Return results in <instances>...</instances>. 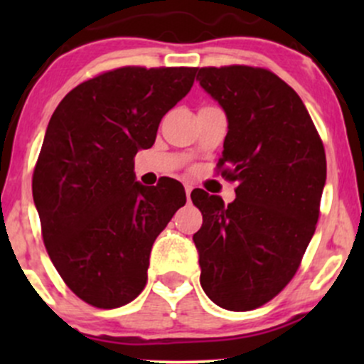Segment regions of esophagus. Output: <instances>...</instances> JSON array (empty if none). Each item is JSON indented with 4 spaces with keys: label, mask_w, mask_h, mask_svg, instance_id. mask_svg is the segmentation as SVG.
<instances>
[{
    "label": "esophagus",
    "mask_w": 364,
    "mask_h": 364,
    "mask_svg": "<svg viewBox=\"0 0 364 364\" xmlns=\"http://www.w3.org/2000/svg\"><path fill=\"white\" fill-rule=\"evenodd\" d=\"M191 190H193V186H191L190 183H185V191H186V196H188V198H190V193H191Z\"/></svg>",
    "instance_id": "esophagus-1"
}]
</instances>
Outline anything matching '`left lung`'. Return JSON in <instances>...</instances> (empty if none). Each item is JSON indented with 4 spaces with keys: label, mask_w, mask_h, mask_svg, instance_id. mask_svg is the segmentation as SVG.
<instances>
[{
    "label": "left lung",
    "mask_w": 364,
    "mask_h": 364,
    "mask_svg": "<svg viewBox=\"0 0 364 364\" xmlns=\"http://www.w3.org/2000/svg\"><path fill=\"white\" fill-rule=\"evenodd\" d=\"M196 80L228 116L219 169L237 181L235 202L203 190L193 235L200 284L217 306L248 311L294 277L315 235L327 161L299 95L269 70L200 68Z\"/></svg>",
    "instance_id": "left-lung-1"
}]
</instances>
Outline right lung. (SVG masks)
<instances>
[{
  "label": "right lung",
  "instance_id": "add662e5",
  "mask_svg": "<svg viewBox=\"0 0 364 364\" xmlns=\"http://www.w3.org/2000/svg\"><path fill=\"white\" fill-rule=\"evenodd\" d=\"M196 70L124 66L97 75L68 92L49 119L32 195L53 265L92 306H123L144 291L154 241L186 203L176 179L140 185L133 159L152 147Z\"/></svg>",
  "mask_w": 364,
  "mask_h": 364
}]
</instances>
